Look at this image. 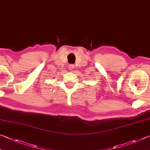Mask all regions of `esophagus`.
Segmentation results:
<instances>
[{
	"instance_id": "obj_1",
	"label": "esophagus",
	"mask_w": 150,
	"mask_h": 150,
	"mask_svg": "<svg viewBox=\"0 0 150 150\" xmlns=\"http://www.w3.org/2000/svg\"><path fill=\"white\" fill-rule=\"evenodd\" d=\"M68 67H68V69H69L70 71H72L75 68V65L71 64V65H69V66H68Z\"/></svg>"
}]
</instances>
